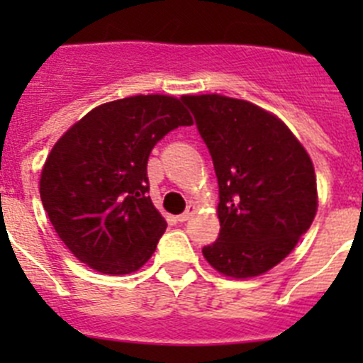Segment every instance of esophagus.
<instances>
[{"label":"esophagus","mask_w":363,"mask_h":363,"mask_svg":"<svg viewBox=\"0 0 363 363\" xmlns=\"http://www.w3.org/2000/svg\"><path fill=\"white\" fill-rule=\"evenodd\" d=\"M194 213H196V205L189 203L187 205V211H185L184 214H179V216H178V221H187L189 218H191Z\"/></svg>","instance_id":"esophagus-1"}]
</instances>
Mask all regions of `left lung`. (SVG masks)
Instances as JSON below:
<instances>
[{
    "label": "left lung",
    "instance_id": "left-lung-1",
    "mask_svg": "<svg viewBox=\"0 0 363 363\" xmlns=\"http://www.w3.org/2000/svg\"><path fill=\"white\" fill-rule=\"evenodd\" d=\"M218 178L220 236L203 247L229 278L271 271L296 247L318 211L311 156L278 116L245 99L187 94Z\"/></svg>",
    "mask_w": 363,
    "mask_h": 363
}]
</instances>
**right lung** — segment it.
<instances>
[{"label":"right lung","instance_id":"1","mask_svg":"<svg viewBox=\"0 0 363 363\" xmlns=\"http://www.w3.org/2000/svg\"><path fill=\"white\" fill-rule=\"evenodd\" d=\"M179 125H192L184 99L138 94L98 105L54 143L41 169V203L82 264L129 274L149 262L167 221L147 196V160Z\"/></svg>","mask_w":363,"mask_h":363}]
</instances>
